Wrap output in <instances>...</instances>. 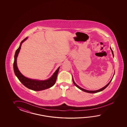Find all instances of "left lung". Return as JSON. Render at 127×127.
I'll return each instance as SVG.
<instances>
[{
  "label": "left lung",
  "instance_id": "1",
  "mask_svg": "<svg viewBox=\"0 0 127 127\" xmlns=\"http://www.w3.org/2000/svg\"><path fill=\"white\" fill-rule=\"evenodd\" d=\"M111 49V51H112V54H113V50H112V49H111V48H110ZM112 79L111 80V81L108 83L104 87H103V88H102V89H98V90H95V91H89V90H86V89H83V88H81V87H80L79 86H78V85H77L76 84H75V83L74 82V80H73V84H74L77 87V88H78V89H80V90H82V91H84V92H87V93H97V92H100V91H103V90L104 89H106L107 87L108 86V85L110 84V83L111 82V81H112Z\"/></svg>",
  "mask_w": 127,
  "mask_h": 127
}]
</instances>
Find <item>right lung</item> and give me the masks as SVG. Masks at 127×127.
<instances>
[{
    "label": "right lung",
    "instance_id": "obj_1",
    "mask_svg": "<svg viewBox=\"0 0 127 127\" xmlns=\"http://www.w3.org/2000/svg\"><path fill=\"white\" fill-rule=\"evenodd\" d=\"M27 38L28 37H26L22 41L19 48L17 49L14 55V69L15 74L19 79V81L21 82L22 84L29 89L34 91H41L50 88L53 85H54V84H55L60 67L54 72V74L50 78H49L48 80L43 81L33 80L25 77L21 73L19 72V70L18 69L17 65V58L19 53L20 49H21L22 43L27 39Z\"/></svg>",
    "mask_w": 127,
    "mask_h": 127
}]
</instances>
